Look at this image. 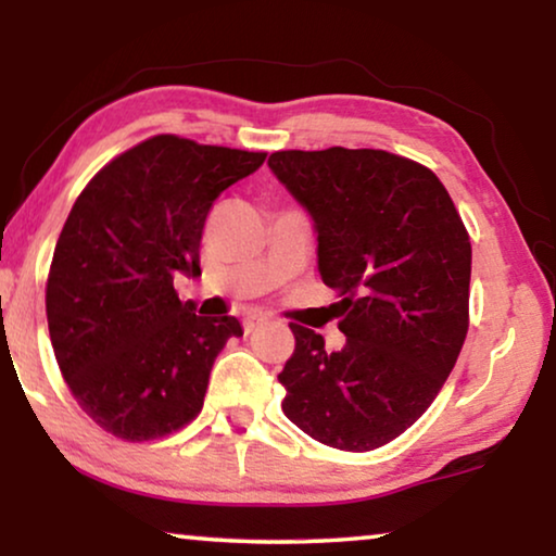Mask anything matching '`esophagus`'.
<instances>
[{
	"mask_svg": "<svg viewBox=\"0 0 556 556\" xmlns=\"http://www.w3.org/2000/svg\"><path fill=\"white\" fill-rule=\"evenodd\" d=\"M263 324H268V318H265V316H257V314L248 316L245 321H242V326H245V331H248V333H250V331H255L257 326H263Z\"/></svg>",
	"mask_w": 556,
	"mask_h": 556,
	"instance_id": "esophagus-1",
	"label": "esophagus"
}]
</instances>
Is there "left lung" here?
<instances>
[{
  "instance_id": "left-lung-1",
  "label": "left lung",
  "mask_w": 556,
  "mask_h": 556,
  "mask_svg": "<svg viewBox=\"0 0 556 556\" xmlns=\"http://www.w3.org/2000/svg\"><path fill=\"white\" fill-rule=\"evenodd\" d=\"M268 166L314 219L346 337L329 352L321 333L291 324L283 413L318 443L375 451L432 405L466 341V225L428 166L390 151H276Z\"/></svg>"
}]
</instances>
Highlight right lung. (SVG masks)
I'll return each instance as SVG.
<instances>
[{
  "label": "right lung",
  "instance_id": "1",
  "mask_svg": "<svg viewBox=\"0 0 556 556\" xmlns=\"http://www.w3.org/2000/svg\"><path fill=\"white\" fill-rule=\"evenodd\" d=\"M263 162V151L162 134L105 164L75 200L45 308L73 397L111 435L154 440L202 409L212 364L242 326L192 314L174 276H200L212 202Z\"/></svg>",
  "mask_w": 556,
  "mask_h": 556
}]
</instances>
